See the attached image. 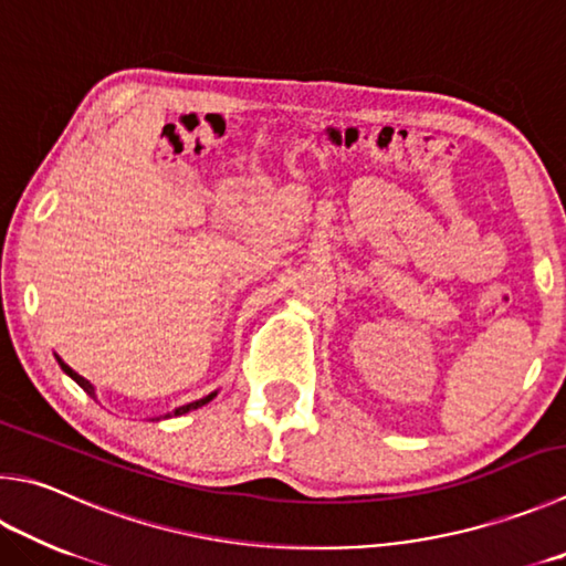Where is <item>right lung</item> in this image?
I'll list each match as a JSON object with an SVG mask.
<instances>
[{
  "label": "right lung",
  "mask_w": 566,
  "mask_h": 566,
  "mask_svg": "<svg viewBox=\"0 0 566 566\" xmlns=\"http://www.w3.org/2000/svg\"><path fill=\"white\" fill-rule=\"evenodd\" d=\"M56 361H59V366L61 368H64V374H69L71 378H74V381L81 386V388H84L86 390V394L88 396H96L94 394V386H91L88 381H86V378L84 376H78L76 371H74V368H71V366H66L64 361H61V358L56 356ZM214 398V394H210V396H205V398H200V400H192V403H188V406H180V408H176V416H182V413H188V410H195V408H200V406H205V403H210V400Z\"/></svg>",
  "instance_id": "1"
}]
</instances>
